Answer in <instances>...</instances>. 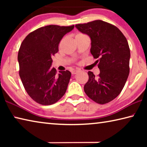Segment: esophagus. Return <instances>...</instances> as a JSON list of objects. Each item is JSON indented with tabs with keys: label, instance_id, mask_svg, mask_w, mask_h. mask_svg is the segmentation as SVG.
I'll return each instance as SVG.
<instances>
[{
	"label": "esophagus",
	"instance_id": "obj_1",
	"mask_svg": "<svg viewBox=\"0 0 147 147\" xmlns=\"http://www.w3.org/2000/svg\"><path fill=\"white\" fill-rule=\"evenodd\" d=\"M79 72V71L78 70H73V71H72V74H77Z\"/></svg>",
	"mask_w": 147,
	"mask_h": 147
}]
</instances>
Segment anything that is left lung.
Instances as JSON below:
<instances>
[{
  "mask_svg": "<svg viewBox=\"0 0 147 147\" xmlns=\"http://www.w3.org/2000/svg\"><path fill=\"white\" fill-rule=\"evenodd\" d=\"M76 28L91 39L90 52L98 59L100 74L89 71L84 91L91 100L100 104L113 100L123 90L130 68V51L128 41L118 28L101 20L78 24Z\"/></svg>",
  "mask_w": 147,
  "mask_h": 147,
  "instance_id": "1",
  "label": "left lung"
}]
</instances>
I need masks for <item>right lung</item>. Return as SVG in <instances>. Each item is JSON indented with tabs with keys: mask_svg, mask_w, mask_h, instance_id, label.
<instances>
[{
	"mask_svg": "<svg viewBox=\"0 0 147 147\" xmlns=\"http://www.w3.org/2000/svg\"><path fill=\"white\" fill-rule=\"evenodd\" d=\"M74 25H49L31 32L22 42L18 53L19 76L28 95L42 105L56 103L64 95L70 80L69 71L56 74L51 67L52 57L58 51V45Z\"/></svg>",
	"mask_w": 147,
	"mask_h": 147,
	"instance_id": "add662e5",
	"label": "right lung"
}]
</instances>
